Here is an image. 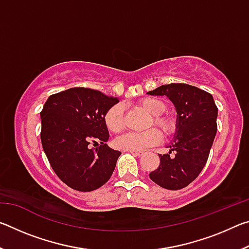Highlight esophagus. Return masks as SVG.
<instances>
[{
	"instance_id": "1",
	"label": "esophagus",
	"mask_w": 249,
	"mask_h": 249,
	"mask_svg": "<svg viewBox=\"0 0 249 249\" xmlns=\"http://www.w3.org/2000/svg\"><path fill=\"white\" fill-rule=\"evenodd\" d=\"M127 151H128V153L132 154V155L136 156V157H141V156L142 155V151H136V150H127Z\"/></svg>"
}]
</instances>
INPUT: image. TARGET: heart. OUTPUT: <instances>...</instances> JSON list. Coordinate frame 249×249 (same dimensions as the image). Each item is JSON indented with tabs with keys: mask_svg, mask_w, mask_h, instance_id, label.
I'll use <instances>...</instances> for the list:
<instances>
[{
	"mask_svg": "<svg viewBox=\"0 0 249 249\" xmlns=\"http://www.w3.org/2000/svg\"><path fill=\"white\" fill-rule=\"evenodd\" d=\"M142 109L153 116V123L161 130L163 134H170L174 129V121L169 116L163 115L167 105L162 100L154 96H148L140 101ZM104 123L109 132L119 133L124 126V107L122 104H115L107 109L104 115ZM160 142V134L156 129H149L146 132H128L116 138L115 145L122 150L142 151L150 146L158 144Z\"/></svg>",
	"mask_w": 249,
	"mask_h": 249,
	"instance_id": "1",
	"label": "heart"
}]
</instances>
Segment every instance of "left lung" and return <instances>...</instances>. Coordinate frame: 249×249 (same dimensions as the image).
<instances>
[{"instance_id":"obj_1","label":"left lung","mask_w":249,"mask_h":249,"mask_svg":"<svg viewBox=\"0 0 249 249\" xmlns=\"http://www.w3.org/2000/svg\"><path fill=\"white\" fill-rule=\"evenodd\" d=\"M147 93L167 96L177 112L175 136L167 145L169 153L159 155V166L149 178L168 190H179L205 166L217 130V107L210 93L185 83L165 84Z\"/></svg>"}]
</instances>
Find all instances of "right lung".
Segmentation results:
<instances>
[{
  "label": "right lung",
  "mask_w": 249,
  "mask_h": 249,
  "mask_svg": "<svg viewBox=\"0 0 249 249\" xmlns=\"http://www.w3.org/2000/svg\"><path fill=\"white\" fill-rule=\"evenodd\" d=\"M119 99L88 88H71L50 95L40 112L41 145L61 181L89 192L107 183L121 151L109 148L104 115ZM91 142H100L95 150Z\"/></svg>",
  "instance_id": "obj_1"
}]
</instances>
